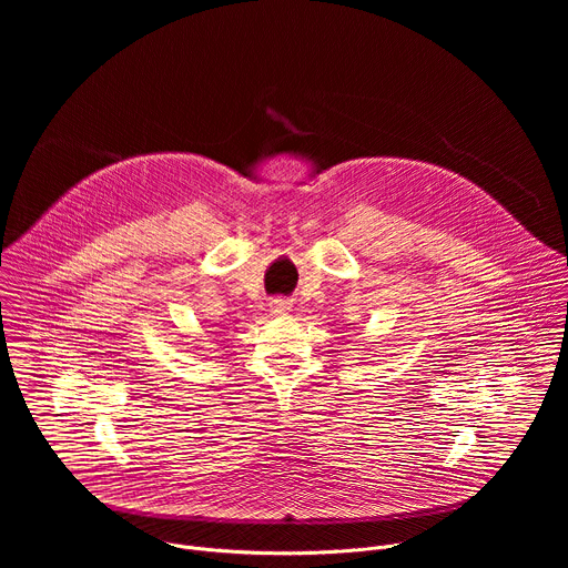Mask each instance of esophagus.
<instances>
[{"instance_id":"obj_1","label":"esophagus","mask_w":568,"mask_h":568,"mask_svg":"<svg viewBox=\"0 0 568 568\" xmlns=\"http://www.w3.org/2000/svg\"><path fill=\"white\" fill-rule=\"evenodd\" d=\"M272 310H274L276 314H285V312L290 310V305H287V301H274V303H272Z\"/></svg>"}]
</instances>
